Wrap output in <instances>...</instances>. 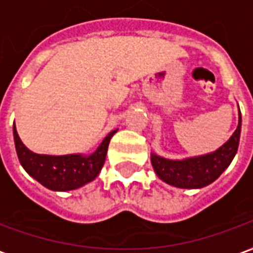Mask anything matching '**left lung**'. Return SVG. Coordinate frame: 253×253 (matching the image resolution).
Listing matches in <instances>:
<instances>
[{
	"label": "left lung",
	"instance_id": "8db88e82",
	"mask_svg": "<svg viewBox=\"0 0 253 253\" xmlns=\"http://www.w3.org/2000/svg\"><path fill=\"white\" fill-rule=\"evenodd\" d=\"M240 132L241 113L239 110V125L235 133L214 152L183 160H169L151 154V163L156 175L166 183L180 189H201L214 182L232 163L239 148Z\"/></svg>",
	"mask_w": 253,
	"mask_h": 253
}]
</instances>
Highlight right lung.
Here are the masks:
<instances>
[{
	"label": "right lung",
	"instance_id": "obj_1",
	"mask_svg": "<svg viewBox=\"0 0 253 253\" xmlns=\"http://www.w3.org/2000/svg\"><path fill=\"white\" fill-rule=\"evenodd\" d=\"M117 130H112L91 155H39L29 151L18 137L13 124V137L18 160L32 178L53 191H68L82 187L97 178L102 169L112 136Z\"/></svg>",
	"mask_w": 253,
	"mask_h": 253
}]
</instances>
